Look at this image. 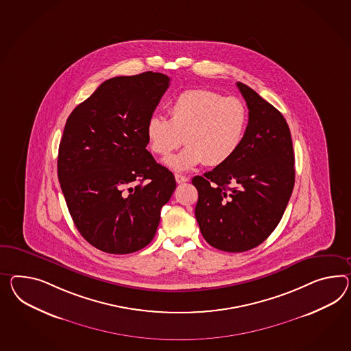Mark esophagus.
<instances>
[{
  "instance_id": "obj_1",
  "label": "esophagus",
  "mask_w": 351,
  "mask_h": 351,
  "mask_svg": "<svg viewBox=\"0 0 351 351\" xmlns=\"http://www.w3.org/2000/svg\"><path fill=\"white\" fill-rule=\"evenodd\" d=\"M176 180H177V183H184L189 180V178L184 176H180V174H176Z\"/></svg>"
}]
</instances>
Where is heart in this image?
<instances>
[{
  "label": "heart",
  "mask_w": 351,
  "mask_h": 351,
  "mask_svg": "<svg viewBox=\"0 0 351 351\" xmlns=\"http://www.w3.org/2000/svg\"><path fill=\"white\" fill-rule=\"evenodd\" d=\"M171 119L153 116L146 123V137L154 153L167 156L178 149L184 137L187 146L165 160L177 171L205 162L216 167L228 162L242 143L248 113L242 100L207 89L180 93L169 107Z\"/></svg>",
  "instance_id": "heart-1"
}]
</instances>
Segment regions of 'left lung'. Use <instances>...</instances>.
Segmentation results:
<instances>
[{
	"mask_svg": "<svg viewBox=\"0 0 351 351\" xmlns=\"http://www.w3.org/2000/svg\"><path fill=\"white\" fill-rule=\"evenodd\" d=\"M248 125L233 156L196 176L195 215L206 242L220 251L245 252L269 238L294 189V150L288 123L269 101L237 82Z\"/></svg>",
	"mask_w": 351,
	"mask_h": 351,
	"instance_id": "8db88e82",
	"label": "left lung"
}]
</instances>
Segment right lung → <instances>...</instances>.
Here are the masks:
<instances>
[{
	"label": "right lung",
	"mask_w": 351,
	"mask_h": 351,
	"mask_svg": "<svg viewBox=\"0 0 351 351\" xmlns=\"http://www.w3.org/2000/svg\"><path fill=\"white\" fill-rule=\"evenodd\" d=\"M169 81L153 71L112 77L67 118L58 180L77 230L100 251L146 247L176 189L173 173L146 150V123Z\"/></svg>",
	"instance_id": "right-lung-1"
}]
</instances>
